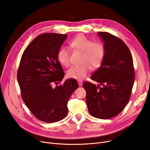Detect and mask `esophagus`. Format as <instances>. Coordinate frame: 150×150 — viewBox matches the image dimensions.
Returning <instances> with one entry per match:
<instances>
[{"label":"esophagus","mask_w":150,"mask_h":150,"mask_svg":"<svg viewBox=\"0 0 150 150\" xmlns=\"http://www.w3.org/2000/svg\"><path fill=\"white\" fill-rule=\"evenodd\" d=\"M77 82H78V84L79 85V86H82V81L79 80V81H77Z\"/></svg>","instance_id":"esophagus-1"}]
</instances>
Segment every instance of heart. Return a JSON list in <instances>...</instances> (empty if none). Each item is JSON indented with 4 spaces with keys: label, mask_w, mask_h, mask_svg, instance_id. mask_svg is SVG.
Masks as SVG:
<instances>
[{
    "label": "heart",
    "mask_w": 150,
    "mask_h": 150,
    "mask_svg": "<svg viewBox=\"0 0 150 150\" xmlns=\"http://www.w3.org/2000/svg\"><path fill=\"white\" fill-rule=\"evenodd\" d=\"M73 48L83 52L82 62L81 65L73 66L67 73L69 78L81 80L90 71V64L93 67H98L102 63L105 54V46L100 41H94L83 34L78 35L70 42ZM59 62L65 67L69 65V50L67 47L62 48L57 54Z\"/></svg>",
    "instance_id": "obj_1"
}]
</instances>
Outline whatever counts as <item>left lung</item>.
I'll return each mask as SVG.
<instances>
[{"instance_id": "8db88e82", "label": "left lung", "mask_w": 150, "mask_h": 150, "mask_svg": "<svg viewBox=\"0 0 150 150\" xmlns=\"http://www.w3.org/2000/svg\"><path fill=\"white\" fill-rule=\"evenodd\" d=\"M98 34L103 41L105 54L91 79L103 86L90 82H84L83 86L89 113L108 119L118 115L129 102L135 73L130 51L124 41L107 32Z\"/></svg>"}]
</instances>
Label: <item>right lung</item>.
<instances>
[{
	"instance_id": "obj_1",
	"label": "right lung",
	"mask_w": 150,
	"mask_h": 150,
	"mask_svg": "<svg viewBox=\"0 0 150 150\" xmlns=\"http://www.w3.org/2000/svg\"><path fill=\"white\" fill-rule=\"evenodd\" d=\"M67 38V34L57 33L39 35L25 50L17 71L23 102L35 117L47 123L67 116L68 99L79 86L73 79L52 86L65 76L57 54Z\"/></svg>"
}]
</instances>
